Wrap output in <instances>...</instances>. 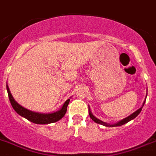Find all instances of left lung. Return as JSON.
<instances>
[{
	"label": "left lung",
	"mask_w": 156,
	"mask_h": 156,
	"mask_svg": "<svg viewBox=\"0 0 156 156\" xmlns=\"http://www.w3.org/2000/svg\"><path fill=\"white\" fill-rule=\"evenodd\" d=\"M147 94H146V98H147ZM146 98H145L144 101V102H143V105H142V106H141V107H140V108L138 109L137 110H136L135 112L133 113V114H130L129 116H128L127 118H124V119L121 120V121H119V122H117V123L112 124V125H110V124L106 123V122H102V121L99 120V119H98V118H95V117H94V115H93V114H92V113H91V110H90V107H89V115H90L91 118L93 120V121H94V122H96V123H98V124H100V125H102V126H106V127H116V126H122V125H125V124H126V123L129 122V121H131V120L134 119V118H135L136 117L138 116V114H139L140 113V111H141L142 108H143L144 105L145 101H146Z\"/></svg>",
	"instance_id": "1"
}]
</instances>
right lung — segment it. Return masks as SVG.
I'll use <instances>...</instances> for the list:
<instances>
[{
    "label": "right lung",
    "instance_id": "1",
    "mask_svg": "<svg viewBox=\"0 0 156 156\" xmlns=\"http://www.w3.org/2000/svg\"><path fill=\"white\" fill-rule=\"evenodd\" d=\"M7 87V91L9 94V98L12 106L15 111L20 116L23 117L26 119H27L30 122H33L35 124H40V125H45V124L54 123V122H58L59 120L62 119L65 116V113L67 111V106L69 103L70 98L65 101V102L63 104L62 107L59 110L56 111L54 113H48V114H43V113H38L31 111L30 110H27V108H24L23 106L20 105L13 98L12 94H11V91L9 90V87L8 84H6Z\"/></svg>",
    "mask_w": 156,
    "mask_h": 156
}]
</instances>
